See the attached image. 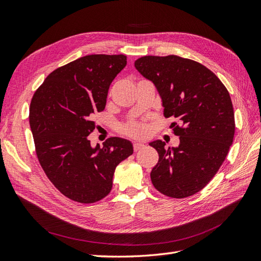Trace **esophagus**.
I'll return each instance as SVG.
<instances>
[{"instance_id": "obj_1", "label": "esophagus", "mask_w": 261, "mask_h": 261, "mask_svg": "<svg viewBox=\"0 0 261 261\" xmlns=\"http://www.w3.org/2000/svg\"><path fill=\"white\" fill-rule=\"evenodd\" d=\"M144 144L143 143H135V144H133V150H135L136 152L137 151H139V150H141L142 148H144Z\"/></svg>"}]
</instances>
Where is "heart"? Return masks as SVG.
Segmentation results:
<instances>
[{"label": "heart", "mask_w": 261, "mask_h": 261, "mask_svg": "<svg viewBox=\"0 0 261 261\" xmlns=\"http://www.w3.org/2000/svg\"><path fill=\"white\" fill-rule=\"evenodd\" d=\"M121 132L132 138H143L148 133V124L142 120H132L121 126Z\"/></svg>", "instance_id": "heart-1"}]
</instances>
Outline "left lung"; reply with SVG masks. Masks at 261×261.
<instances>
[{"instance_id": "obj_1", "label": "left lung", "mask_w": 261, "mask_h": 261, "mask_svg": "<svg viewBox=\"0 0 261 261\" xmlns=\"http://www.w3.org/2000/svg\"><path fill=\"white\" fill-rule=\"evenodd\" d=\"M162 98L165 118L179 137L177 148L161 140L150 145L159 153L151 181L163 195L185 198L203 190L228 154L235 117L228 90L204 65L176 55L143 56L135 62Z\"/></svg>"}]
</instances>
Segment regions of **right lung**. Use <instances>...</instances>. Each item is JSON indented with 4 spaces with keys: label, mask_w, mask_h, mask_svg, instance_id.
Returning a JSON list of instances; mask_svg holds the SVG:
<instances>
[{
    "label": "right lung",
    "mask_w": 261,
    "mask_h": 261,
    "mask_svg": "<svg viewBox=\"0 0 261 261\" xmlns=\"http://www.w3.org/2000/svg\"><path fill=\"white\" fill-rule=\"evenodd\" d=\"M126 65L124 55H87L50 72L30 107L38 162L66 197L96 203L112 189L117 165L133 153L128 140L112 137L91 148L93 116L103 111L112 80Z\"/></svg>",
    "instance_id": "1"
}]
</instances>
